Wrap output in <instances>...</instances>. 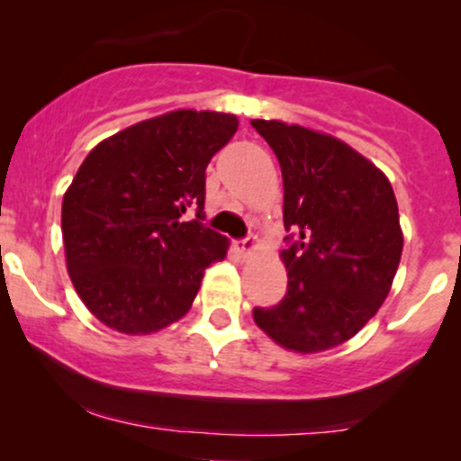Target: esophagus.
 Here are the masks:
<instances>
[{
    "mask_svg": "<svg viewBox=\"0 0 461 461\" xmlns=\"http://www.w3.org/2000/svg\"><path fill=\"white\" fill-rule=\"evenodd\" d=\"M236 249L242 253V256H251V253L258 249L256 236H247L242 238V240H236Z\"/></svg>",
    "mask_w": 461,
    "mask_h": 461,
    "instance_id": "obj_1",
    "label": "esophagus"
}]
</instances>
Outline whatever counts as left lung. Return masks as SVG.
I'll list each match as a JSON object with an SVG mask.
<instances>
[{
    "label": "left lung",
    "instance_id": "1",
    "mask_svg": "<svg viewBox=\"0 0 461 461\" xmlns=\"http://www.w3.org/2000/svg\"><path fill=\"white\" fill-rule=\"evenodd\" d=\"M284 177L285 297L253 321L277 345L316 353L353 338L388 297L403 251L388 177L333 136L251 121Z\"/></svg>",
    "mask_w": 461,
    "mask_h": 461
}]
</instances>
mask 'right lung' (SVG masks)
<instances>
[{
    "mask_svg": "<svg viewBox=\"0 0 461 461\" xmlns=\"http://www.w3.org/2000/svg\"><path fill=\"white\" fill-rule=\"evenodd\" d=\"M236 130L234 114L176 110L102 140L77 168L62 199L67 271L110 330L136 336L182 319L205 268L227 256V238L201 221L205 168Z\"/></svg>",
    "mask_w": 461,
    "mask_h": 461,
    "instance_id": "obj_1",
    "label": "right lung"
}]
</instances>
